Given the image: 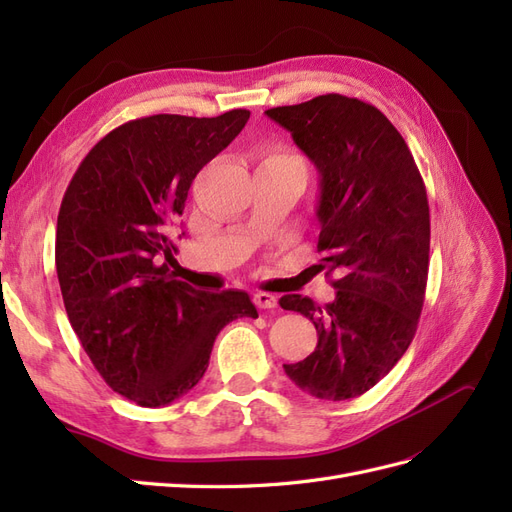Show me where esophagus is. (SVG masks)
Instances as JSON below:
<instances>
[{
	"instance_id": "1",
	"label": "esophagus",
	"mask_w": 512,
	"mask_h": 512,
	"mask_svg": "<svg viewBox=\"0 0 512 512\" xmlns=\"http://www.w3.org/2000/svg\"><path fill=\"white\" fill-rule=\"evenodd\" d=\"M254 303L260 307V309H273L277 307V297L271 292H256L254 294Z\"/></svg>"
}]
</instances>
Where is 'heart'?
Wrapping results in <instances>:
<instances>
[{
  "label": "heart",
  "mask_w": 512,
  "mask_h": 512,
  "mask_svg": "<svg viewBox=\"0 0 512 512\" xmlns=\"http://www.w3.org/2000/svg\"><path fill=\"white\" fill-rule=\"evenodd\" d=\"M273 158H292V160H301V158H297V156H292V153H275Z\"/></svg>",
  "instance_id": "1"
}]
</instances>
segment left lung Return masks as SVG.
<instances>
[{
    "label": "left lung",
    "instance_id": "obj_1",
    "mask_svg": "<svg viewBox=\"0 0 512 512\" xmlns=\"http://www.w3.org/2000/svg\"><path fill=\"white\" fill-rule=\"evenodd\" d=\"M265 113L318 168V252L322 267L342 273L327 305L301 294L280 299L318 331L316 350L284 371L312 397H359L416 333L429 269L425 183L404 138L367 102L327 94Z\"/></svg>",
    "mask_w": 512,
    "mask_h": 512
}]
</instances>
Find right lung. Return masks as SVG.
Returning <instances> with one entry per match:
<instances>
[{"mask_svg":"<svg viewBox=\"0 0 512 512\" xmlns=\"http://www.w3.org/2000/svg\"><path fill=\"white\" fill-rule=\"evenodd\" d=\"M250 119L151 115L108 132L68 185L57 215L55 265L74 333L111 389L143 408L190 393L218 333L258 318L250 294L175 280L170 232L198 170Z\"/></svg>","mask_w":512,"mask_h":512,"instance_id":"obj_1","label":"right lung"}]
</instances>
